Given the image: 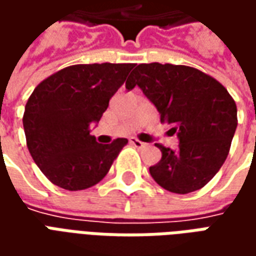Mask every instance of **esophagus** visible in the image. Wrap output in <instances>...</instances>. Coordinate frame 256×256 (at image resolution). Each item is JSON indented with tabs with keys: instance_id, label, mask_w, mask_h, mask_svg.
Instances as JSON below:
<instances>
[{
	"instance_id": "34e87169",
	"label": "esophagus",
	"mask_w": 256,
	"mask_h": 256,
	"mask_svg": "<svg viewBox=\"0 0 256 256\" xmlns=\"http://www.w3.org/2000/svg\"><path fill=\"white\" fill-rule=\"evenodd\" d=\"M130 144L134 145L136 148H140V150H141V148H146V146H148V144H146V142H142V141H140V140H137V138L130 140Z\"/></svg>"
}]
</instances>
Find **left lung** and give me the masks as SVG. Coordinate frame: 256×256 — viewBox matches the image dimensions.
<instances>
[{
	"mask_svg": "<svg viewBox=\"0 0 256 256\" xmlns=\"http://www.w3.org/2000/svg\"><path fill=\"white\" fill-rule=\"evenodd\" d=\"M140 86L160 114V122L178 134L177 150L156 144L160 162L150 167L168 192L190 193L212 180L228 158L237 128V106L222 84L198 68L174 64H138L126 89Z\"/></svg>",
	"mask_w": 256,
	"mask_h": 256,
	"instance_id": "1",
	"label": "left lung"
}]
</instances>
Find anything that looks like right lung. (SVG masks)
<instances>
[{
  "label": "right lung",
  "instance_id": "obj_1",
  "mask_svg": "<svg viewBox=\"0 0 256 256\" xmlns=\"http://www.w3.org/2000/svg\"><path fill=\"white\" fill-rule=\"evenodd\" d=\"M132 63L75 64L44 79L31 93L23 115L27 148L44 176L67 190L98 184L128 144H98L90 124L98 122Z\"/></svg>",
  "mask_w": 256,
  "mask_h": 256
}]
</instances>
